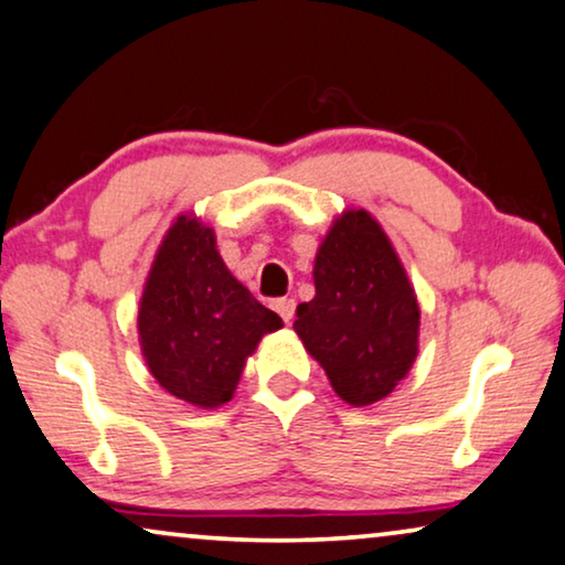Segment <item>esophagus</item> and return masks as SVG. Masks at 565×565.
Segmentation results:
<instances>
[{
  "mask_svg": "<svg viewBox=\"0 0 565 565\" xmlns=\"http://www.w3.org/2000/svg\"><path fill=\"white\" fill-rule=\"evenodd\" d=\"M274 310H276L278 315H281V320H284V322H291V320H295L297 302H295V299H287V297H284V299H276V302H274Z\"/></svg>",
  "mask_w": 565,
  "mask_h": 565,
  "instance_id": "1",
  "label": "esophagus"
}]
</instances>
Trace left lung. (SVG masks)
Returning a JSON list of instances; mask_svg holds the SVG:
<instances>
[{
    "label": "left lung",
    "mask_w": 565,
    "mask_h": 565,
    "mask_svg": "<svg viewBox=\"0 0 565 565\" xmlns=\"http://www.w3.org/2000/svg\"><path fill=\"white\" fill-rule=\"evenodd\" d=\"M315 297L295 330L353 408L387 397L418 353L420 310L385 230L364 209L333 222L315 255Z\"/></svg>",
    "instance_id": "8db88e82"
}]
</instances>
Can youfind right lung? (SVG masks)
<instances>
[{
    "label": "right lung",
    "instance_id": "1",
    "mask_svg": "<svg viewBox=\"0 0 565 565\" xmlns=\"http://www.w3.org/2000/svg\"><path fill=\"white\" fill-rule=\"evenodd\" d=\"M137 326L154 380L178 401L220 408L260 338L284 322L230 274L214 230L180 214L154 255Z\"/></svg>",
    "mask_w": 565,
    "mask_h": 565
}]
</instances>
